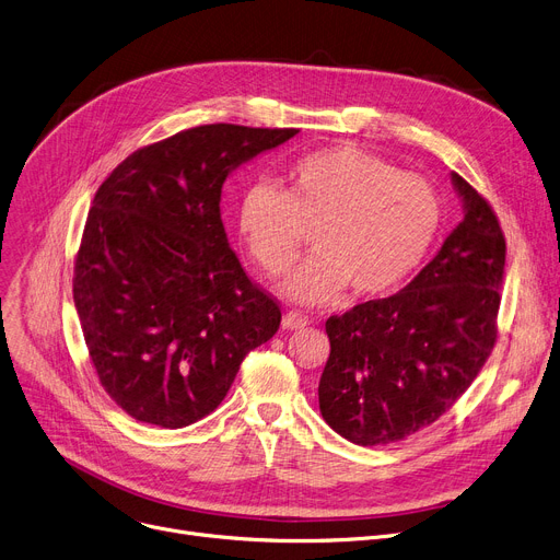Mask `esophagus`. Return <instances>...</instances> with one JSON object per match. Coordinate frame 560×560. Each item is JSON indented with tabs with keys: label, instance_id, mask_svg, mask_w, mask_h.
<instances>
[{
	"label": "esophagus",
	"instance_id": "obj_1",
	"mask_svg": "<svg viewBox=\"0 0 560 560\" xmlns=\"http://www.w3.org/2000/svg\"><path fill=\"white\" fill-rule=\"evenodd\" d=\"M307 323H310L307 316L301 314V312H295V310H291V312H287L282 316V327H284V330H301V327H305Z\"/></svg>",
	"mask_w": 560,
	"mask_h": 560
}]
</instances>
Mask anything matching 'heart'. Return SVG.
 <instances>
[{
  "label": "heart",
  "instance_id": "1",
  "mask_svg": "<svg viewBox=\"0 0 560 560\" xmlns=\"http://www.w3.org/2000/svg\"><path fill=\"white\" fill-rule=\"evenodd\" d=\"M242 240L267 273H287L305 230L314 255L284 282L287 299L318 305L350 284L380 295L402 284L432 248L441 225L434 187L354 147H330L291 162L284 189L259 180L242 191Z\"/></svg>",
  "mask_w": 560,
  "mask_h": 560
}]
</instances>
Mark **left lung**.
<instances>
[{
    "mask_svg": "<svg viewBox=\"0 0 560 560\" xmlns=\"http://www.w3.org/2000/svg\"><path fill=\"white\" fill-rule=\"evenodd\" d=\"M450 176L464 219L430 265L396 295L325 323L318 405L350 443H396L439 420L495 346L506 242L483 196Z\"/></svg>",
    "mask_w": 560,
    "mask_h": 560,
    "instance_id": "left-lung-1",
    "label": "left lung"
}]
</instances>
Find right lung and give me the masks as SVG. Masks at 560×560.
I'll return each mask as SVG.
<instances>
[{"label":"right lung","instance_id":"1","mask_svg":"<svg viewBox=\"0 0 560 560\" xmlns=\"http://www.w3.org/2000/svg\"><path fill=\"white\" fill-rule=\"evenodd\" d=\"M299 130L196 126L130 153L96 189L74 305L98 382L128 416L180 430L212 413L280 307L221 221L225 178Z\"/></svg>","mask_w":560,"mask_h":560}]
</instances>
